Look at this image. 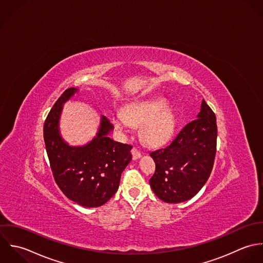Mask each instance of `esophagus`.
<instances>
[{
  "mask_svg": "<svg viewBox=\"0 0 263 263\" xmlns=\"http://www.w3.org/2000/svg\"><path fill=\"white\" fill-rule=\"evenodd\" d=\"M131 154H132V158H133V159H138V158L141 157L140 152H139L137 148H135V147H133V148H132Z\"/></svg>",
  "mask_w": 263,
  "mask_h": 263,
  "instance_id": "esophagus-1",
  "label": "esophagus"
}]
</instances>
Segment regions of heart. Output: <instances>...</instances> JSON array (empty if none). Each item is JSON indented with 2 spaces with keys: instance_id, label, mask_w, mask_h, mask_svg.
<instances>
[{
  "instance_id": "1",
  "label": "heart",
  "mask_w": 263,
  "mask_h": 263,
  "mask_svg": "<svg viewBox=\"0 0 263 263\" xmlns=\"http://www.w3.org/2000/svg\"><path fill=\"white\" fill-rule=\"evenodd\" d=\"M114 126L125 131L142 125L140 135L144 142L152 146L166 143L175 131V117L161 99L144 100L126 105L122 116L111 119Z\"/></svg>"
}]
</instances>
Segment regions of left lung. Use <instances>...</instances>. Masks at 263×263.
Wrapping results in <instances>:
<instances>
[{
    "label": "left lung",
    "instance_id": "1",
    "mask_svg": "<svg viewBox=\"0 0 263 263\" xmlns=\"http://www.w3.org/2000/svg\"><path fill=\"white\" fill-rule=\"evenodd\" d=\"M196 118L166 147L151 154L156 172L149 184L155 194L166 203L191 199L210 178L216 152L217 127L215 115L204 100Z\"/></svg>",
    "mask_w": 263,
    "mask_h": 263
}]
</instances>
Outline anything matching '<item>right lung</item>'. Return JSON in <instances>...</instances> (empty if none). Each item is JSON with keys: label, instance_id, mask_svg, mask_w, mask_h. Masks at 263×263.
<instances>
[{"label": "right lung", "instance_id": "add662e5", "mask_svg": "<svg viewBox=\"0 0 263 263\" xmlns=\"http://www.w3.org/2000/svg\"><path fill=\"white\" fill-rule=\"evenodd\" d=\"M78 89L59 98L44 125V139L55 183L72 201L83 208L104 205L117 192L123 171L132 159V146L108 137L114 126L102 116L97 135L88 143L72 146L60 133L63 105Z\"/></svg>", "mask_w": 263, "mask_h": 263}]
</instances>
